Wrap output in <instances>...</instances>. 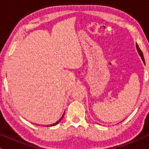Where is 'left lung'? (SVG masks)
Returning a JSON list of instances; mask_svg holds the SVG:
<instances>
[{"label": "left lung", "instance_id": "8db88e82", "mask_svg": "<svg viewBox=\"0 0 149 149\" xmlns=\"http://www.w3.org/2000/svg\"><path fill=\"white\" fill-rule=\"evenodd\" d=\"M136 48H137L138 53H139V55H140V57H141V60H142L143 62H144V63L145 64V61H144V55H143V53H142V52H141V49H140V48H139V46L137 45V44H136Z\"/></svg>", "mask_w": 149, "mask_h": 149}]
</instances>
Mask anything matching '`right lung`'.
Segmentation results:
<instances>
[{"instance_id":"right-lung-1","label":"right lung","mask_w":149,"mask_h":149,"mask_svg":"<svg viewBox=\"0 0 149 149\" xmlns=\"http://www.w3.org/2000/svg\"><path fill=\"white\" fill-rule=\"evenodd\" d=\"M64 114H63V115H62V117H61V118H60V119H59V121H57L56 123H53V124H51V125H50V126H56V125H57V124H58V123H59V122H60V121H61V120H62V117H63V116H64ZM47 126V127H48V126H48H48Z\"/></svg>"}]
</instances>
